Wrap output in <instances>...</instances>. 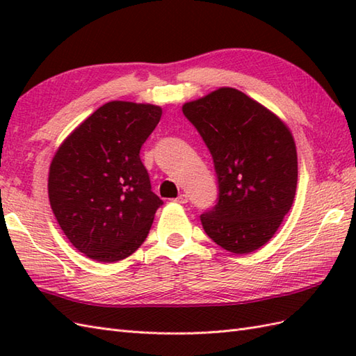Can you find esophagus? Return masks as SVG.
Wrapping results in <instances>:
<instances>
[{
  "label": "esophagus",
  "mask_w": 356,
  "mask_h": 356,
  "mask_svg": "<svg viewBox=\"0 0 356 356\" xmlns=\"http://www.w3.org/2000/svg\"><path fill=\"white\" fill-rule=\"evenodd\" d=\"M174 202H177V203H182V205H184V203H188V195H186V194H180L179 197H177L176 200H174Z\"/></svg>",
  "instance_id": "esophagus-1"
}]
</instances>
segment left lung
Returning a JSON list of instances; mask_svg holds the SVG:
<instances>
[{
    "label": "left lung",
    "mask_w": 356,
    "mask_h": 356,
    "mask_svg": "<svg viewBox=\"0 0 356 356\" xmlns=\"http://www.w3.org/2000/svg\"><path fill=\"white\" fill-rule=\"evenodd\" d=\"M182 111L213 156L218 197L200 216L218 246L249 254L272 238L289 213L298 163L292 134L274 113L223 87Z\"/></svg>",
    "instance_id": "1"
}]
</instances>
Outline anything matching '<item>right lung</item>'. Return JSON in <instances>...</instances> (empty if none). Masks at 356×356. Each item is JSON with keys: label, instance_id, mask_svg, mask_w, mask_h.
I'll list each match as a JSON object with an SVG mask.
<instances>
[{"label": "right lung", "instance_id": "obj_1", "mask_svg": "<svg viewBox=\"0 0 356 356\" xmlns=\"http://www.w3.org/2000/svg\"><path fill=\"white\" fill-rule=\"evenodd\" d=\"M162 108L111 101L88 116L53 157L49 199L70 243L96 261L131 255L163 202L151 191L140 148Z\"/></svg>", "mask_w": 356, "mask_h": 356}]
</instances>
